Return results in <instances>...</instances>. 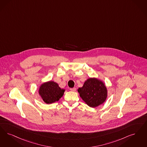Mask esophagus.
Masks as SVG:
<instances>
[{"instance_id":"obj_1","label":"esophagus","mask_w":147,"mask_h":147,"mask_svg":"<svg viewBox=\"0 0 147 147\" xmlns=\"http://www.w3.org/2000/svg\"><path fill=\"white\" fill-rule=\"evenodd\" d=\"M76 88H70V90H71V91H73V92H75L76 91Z\"/></svg>"}]
</instances>
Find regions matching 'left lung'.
<instances>
[{
    "label": "left lung",
    "mask_w": 147,
    "mask_h": 147,
    "mask_svg": "<svg viewBox=\"0 0 147 147\" xmlns=\"http://www.w3.org/2000/svg\"><path fill=\"white\" fill-rule=\"evenodd\" d=\"M78 91L82 100L90 107L95 108L106 100L107 90L104 84L95 78H89Z\"/></svg>",
    "instance_id": "1"
}]
</instances>
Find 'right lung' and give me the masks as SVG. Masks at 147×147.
Masks as SVG:
<instances>
[{
	"instance_id": "1",
	"label": "right lung",
	"mask_w": 147,
	"mask_h": 147,
	"mask_svg": "<svg viewBox=\"0 0 147 147\" xmlns=\"http://www.w3.org/2000/svg\"><path fill=\"white\" fill-rule=\"evenodd\" d=\"M64 92L65 90L60 88L56 82L51 81L42 84L39 91L42 99L47 104L58 101Z\"/></svg>"
}]
</instances>
